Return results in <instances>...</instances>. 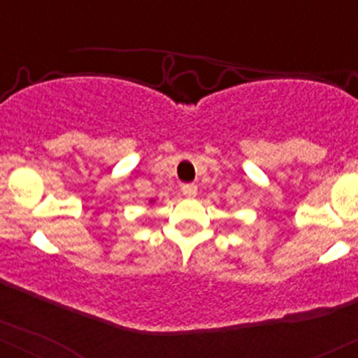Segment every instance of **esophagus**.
Wrapping results in <instances>:
<instances>
[{
	"label": "esophagus",
	"instance_id": "1",
	"mask_svg": "<svg viewBox=\"0 0 358 358\" xmlns=\"http://www.w3.org/2000/svg\"><path fill=\"white\" fill-rule=\"evenodd\" d=\"M196 185L195 183H185L182 185V192L185 196H195L196 195Z\"/></svg>",
	"mask_w": 358,
	"mask_h": 358
}]
</instances>
